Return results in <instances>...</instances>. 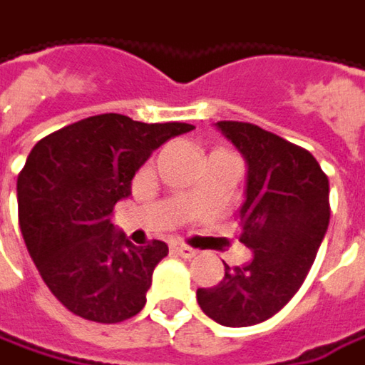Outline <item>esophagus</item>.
<instances>
[{
  "mask_svg": "<svg viewBox=\"0 0 365 365\" xmlns=\"http://www.w3.org/2000/svg\"><path fill=\"white\" fill-rule=\"evenodd\" d=\"M171 251L175 253V255H180V257H185V259H192L198 251L196 249H192V247L183 245V243H173L171 245Z\"/></svg>",
  "mask_w": 365,
  "mask_h": 365,
  "instance_id": "obj_1",
  "label": "esophagus"
}]
</instances>
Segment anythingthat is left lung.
<instances>
[{
	"mask_svg": "<svg viewBox=\"0 0 365 365\" xmlns=\"http://www.w3.org/2000/svg\"><path fill=\"white\" fill-rule=\"evenodd\" d=\"M216 128L245 157L239 241L253 257L225 263L222 282L196 296L220 325H257L284 309L309 274L329 227V180L307 149L255 124L222 120Z\"/></svg>",
	"mask_w": 365,
	"mask_h": 365,
	"instance_id": "obj_1",
	"label": "left lung"
}]
</instances>
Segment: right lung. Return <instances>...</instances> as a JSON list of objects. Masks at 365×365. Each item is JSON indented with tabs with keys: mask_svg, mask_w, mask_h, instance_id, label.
Segmentation results:
<instances>
[{
	"mask_svg": "<svg viewBox=\"0 0 365 365\" xmlns=\"http://www.w3.org/2000/svg\"><path fill=\"white\" fill-rule=\"evenodd\" d=\"M185 122L145 124L100 114L44 136L18 175V214L28 253L48 290L73 314L120 323L147 302L163 241L133 245L112 212L130 196L133 178Z\"/></svg>",
	"mask_w": 365,
	"mask_h": 365,
	"instance_id": "right-lung-1",
	"label": "right lung"
}]
</instances>
